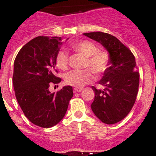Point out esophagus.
Wrapping results in <instances>:
<instances>
[{
  "instance_id": "1",
  "label": "esophagus",
  "mask_w": 156,
  "mask_h": 156,
  "mask_svg": "<svg viewBox=\"0 0 156 156\" xmlns=\"http://www.w3.org/2000/svg\"><path fill=\"white\" fill-rule=\"evenodd\" d=\"M81 90H82V88H81V87H75V88H74V90H73L74 93L81 92Z\"/></svg>"
}]
</instances>
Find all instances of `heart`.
Segmentation results:
<instances>
[{
    "label": "heart",
    "instance_id": "1",
    "mask_svg": "<svg viewBox=\"0 0 156 156\" xmlns=\"http://www.w3.org/2000/svg\"><path fill=\"white\" fill-rule=\"evenodd\" d=\"M71 48L86 57L82 70H73L66 74V83L75 87H81L94 79L93 73L100 75L107 70L110 56L107 50L98 49L90 41H81L71 44ZM56 65L61 70H66L69 66V56L65 50H60L56 57Z\"/></svg>",
    "mask_w": 156,
    "mask_h": 156
}]
</instances>
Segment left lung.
I'll list each match as a JSON object with an SVG mask.
<instances>
[{
    "instance_id": "obj_1",
    "label": "left lung",
    "mask_w": 156,
    "mask_h": 156,
    "mask_svg": "<svg viewBox=\"0 0 156 156\" xmlns=\"http://www.w3.org/2000/svg\"><path fill=\"white\" fill-rule=\"evenodd\" d=\"M84 35L102 44L109 53V66L99 84L103 90L92 86L95 93L91 108L102 122L113 125L125 119L136 101L140 74L135 58L127 47L108 33L96 31Z\"/></svg>"
}]
</instances>
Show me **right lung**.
<instances>
[{
    "instance_id": "right-lung-1",
    "label": "right lung",
    "mask_w": 156,
    "mask_h": 156,
    "mask_svg": "<svg viewBox=\"0 0 156 156\" xmlns=\"http://www.w3.org/2000/svg\"><path fill=\"white\" fill-rule=\"evenodd\" d=\"M61 37L38 36L19 51L14 61L12 82L16 98L26 117L37 126L51 127L59 123L73 97L71 86L52 94L49 87L58 84L56 57Z\"/></svg>"
}]
</instances>
